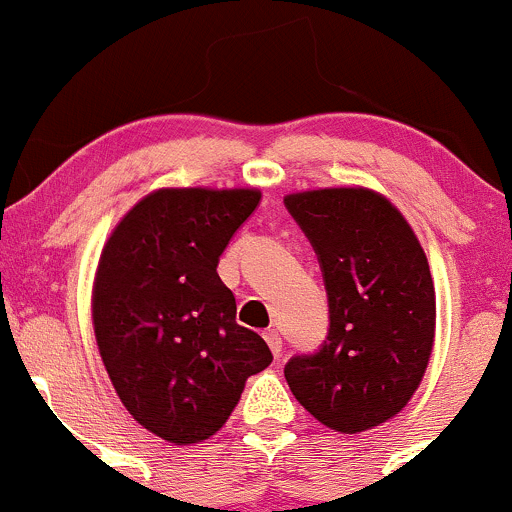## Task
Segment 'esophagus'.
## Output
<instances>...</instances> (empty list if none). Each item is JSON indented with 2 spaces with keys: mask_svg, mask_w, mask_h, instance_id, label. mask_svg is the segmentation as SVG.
I'll return each mask as SVG.
<instances>
[{
  "mask_svg": "<svg viewBox=\"0 0 512 512\" xmlns=\"http://www.w3.org/2000/svg\"><path fill=\"white\" fill-rule=\"evenodd\" d=\"M263 339H266L268 346H271L273 354L280 356V351H283V339H280L278 329H266V332H263Z\"/></svg>",
  "mask_w": 512,
  "mask_h": 512,
  "instance_id": "34e87169",
  "label": "esophagus"
}]
</instances>
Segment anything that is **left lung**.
<instances>
[{
    "label": "left lung",
    "instance_id": "8db88e82",
    "mask_svg": "<svg viewBox=\"0 0 512 512\" xmlns=\"http://www.w3.org/2000/svg\"><path fill=\"white\" fill-rule=\"evenodd\" d=\"M315 249L329 302L315 354L285 364V381L322 425L371 430L408 405L432 354L434 285L427 256L403 214L364 188L285 197Z\"/></svg>",
    "mask_w": 512,
    "mask_h": 512
}]
</instances>
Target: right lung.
Returning <instances> with one entry per match:
<instances>
[{
  "mask_svg": "<svg viewBox=\"0 0 512 512\" xmlns=\"http://www.w3.org/2000/svg\"><path fill=\"white\" fill-rule=\"evenodd\" d=\"M258 190H158L109 236L92 293L95 337L124 408L173 444L212 437L246 378L273 361L236 324L234 293L217 273Z\"/></svg>",
  "mask_w": 512,
  "mask_h": 512,
  "instance_id": "add662e5",
  "label": "right lung"
}]
</instances>
